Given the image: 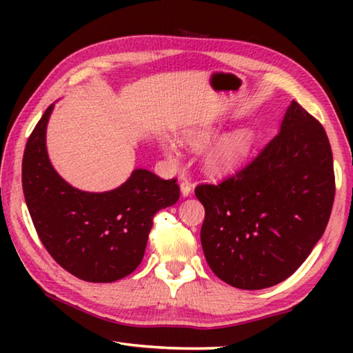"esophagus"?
<instances>
[{"label": "esophagus", "mask_w": 353, "mask_h": 353, "mask_svg": "<svg viewBox=\"0 0 353 353\" xmlns=\"http://www.w3.org/2000/svg\"><path fill=\"white\" fill-rule=\"evenodd\" d=\"M191 191H193V185L187 181L181 182V193L183 198H188V196H191Z\"/></svg>", "instance_id": "esophagus-1"}]
</instances>
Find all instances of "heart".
<instances>
[{
	"instance_id": "heart-1",
	"label": "heart",
	"mask_w": 353,
	"mask_h": 353,
	"mask_svg": "<svg viewBox=\"0 0 353 353\" xmlns=\"http://www.w3.org/2000/svg\"><path fill=\"white\" fill-rule=\"evenodd\" d=\"M218 135V128L212 124L205 126H193L181 130L179 140L183 146L191 151H202V149L213 141ZM256 135L250 128H238L224 134L212 143L202 154V168L213 177H227L240 171L252 154ZM163 154L172 162L179 159V151L174 141L163 139L160 141Z\"/></svg>"
}]
</instances>
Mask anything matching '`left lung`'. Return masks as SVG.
Here are the masks:
<instances>
[{
	"instance_id": "8db88e82",
	"label": "left lung",
	"mask_w": 353,
	"mask_h": 353,
	"mask_svg": "<svg viewBox=\"0 0 353 353\" xmlns=\"http://www.w3.org/2000/svg\"><path fill=\"white\" fill-rule=\"evenodd\" d=\"M194 193L205 208L201 244L210 270L240 290L283 282L312 254L332 213L333 155L325 130L291 101L280 132L252 163Z\"/></svg>"
}]
</instances>
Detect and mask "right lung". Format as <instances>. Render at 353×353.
I'll list each match as a JSON object with an SVG mask.
<instances>
[{"mask_svg":"<svg viewBox=\"0 0 353 353\" xmlns=\"http://www.w3.org/2000/svg\"><path fill=\"white\" fill-rule=\"evenodd\" d=\"M51 104L26 143L23 193L35 230L50 255L77 279L110 283L134 272L145 255L152 218L174 205L176 179L137 168L118 188L90 193L59 176L46 151Z\"/></svg>","mask_w":353,"mask_h":353,"instance_id":"add662e5","label":"right lung"}]
</instances>
